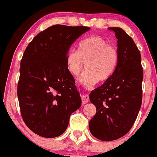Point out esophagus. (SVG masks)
<instances>
[{
	"mask_svg": "<svg viewBox=\"0 0 157 157\" xmlns=\"http://www.w3.org/2000/svg\"><path fill=\"white\" fill-rule=\"evenodd\" d=\"M81 99H82V105H84V104L87 103L88 102H89V96L88 94H86V95H82L81 96Z\"/></svg>",
	"mask_w": 157,
	"mask_h": 157,
	"instance_id": "esophagus-1",
	"label": "esophagus"
}]
</instances>
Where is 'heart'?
<instances>
[{
  "instance_id": "obj_1",
  "label": "heart",
  "mask_w": 157,
  "mask_h": 157,
  "mask_svg": "<svg viewBox=\"0 0 157 157\" xmlns=\"http://www.w3.org/2000/svg\"><path fill=\"white\" fill-rule=\"evenodd\" d=\"M119 60L117 48L99 35H94L79 43L77 52L68 50L66 63L70 74L77 76L83 70L86 71L79 78L82 86L90 87L97 82H107L116 70Z\"/></svg>"
}]
</instances>
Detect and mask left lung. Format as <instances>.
I'll return each mask as SVG.
<instances>
[{
    "instance_id": "8db88e82",
    "label": "left lung",
    "mask_w": 157,
    "mask_h": 157,
    "mask_svg": "<svg viewBox=\"0 0 157 157\" xmlns=\"http://www.w3.org/2000/svg\"><path fill=\"white\" fill-rule=\"evenodd\" d=\"M109 29L117 39V66L111 78L89 94L97 109L90 132L106 142L122 137L132 128L142 105L143 80L141 55L133 39L120 27Z\"/></svg>"
}]
</instances>
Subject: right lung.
I'll return each mask as SVG.
<instances>
[{
	"instance_id": "1",
	"label": "right lung",
	"mask_w": 157,
	"mask_h": 157,
	"mask_svg": "<svg viewBox=\"0 0 157 157\" xmlns=\"http://www.w3.org/2000/svg\"><path fill=\"white\" fill-rule=\"evenodd\" d=\"M89 29L54 25L35 36L25 50L17 97L23 121L39 136L54 138L63 134L71 114L81 106L66 57L73 43Z\"/></svg>"
}]
</instances>
